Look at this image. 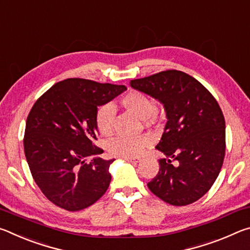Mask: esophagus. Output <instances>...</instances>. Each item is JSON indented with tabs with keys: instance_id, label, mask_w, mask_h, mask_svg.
<instances>
[{
	"instance_id": "obj_1",
	"label": "esophagus",
	"mask_w": 250,
	"mask_h": 250,
	"mask_svg": "<svg viewBox=\"0 0 250 250\" xmlns=\"http://www.w3.org/2000/svg\"><path fill=\"white\" fill-rule=\"evenodd\" d=\"M125 160L128 161V162H131V163L140 162V159H139V158H125Z\"/></svg>"
}]
</instances>
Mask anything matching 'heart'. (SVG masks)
<instances>
[{
	"mask_svg": "<svg viewBox=\"0 0 250 250\" xmlns=\"http://www.w3.org/2000/svg\"><path fill=\"white\" fill-rule=\"evenodd\" d=\"M120 104L125 110L143 119L146 125H154L160 120L155 101L141 91H130L122 96ZM115 117L116 109L112 104H105L97 109L95 115L96 126L104 137L112 134ZM150 142L151 139L146 134L118 137L108 143V152L110 155L117 158H135L142 153Z\"/></svg>",
	"mask_w": 250,
	"mask_h": 250,
	"instance_id": "heart-1",
	"label": "heart"
}]
</instances>
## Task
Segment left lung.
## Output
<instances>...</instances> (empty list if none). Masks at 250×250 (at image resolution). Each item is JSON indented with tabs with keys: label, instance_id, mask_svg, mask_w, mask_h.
<instances>
[{
	"label": "left lung",
	"instance_id": "obj_1",
	"mask_svg": "<svg viewBox=\"0 0 250 250\" xmlns=\"http://www.w3.org/2000/svg\"><path fill=\"white\" fill-rule=\"evenodd\" d=\"M130 84L159 99L167 117L156 146L167 158L159 160V173L147 188L167 204H192L209 191L223 167L226 133L221 107L198 80L181 70L160 71Z\"/></svg>",
	"mask_w": 250,
	"mask_h": 250
}]
</instances>
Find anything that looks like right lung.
Wrapping results in <instances>:
<instances>
[{
	"instance_id": "obj_1",
	"label": "right lung",
	"mask_w": 250,
	"mask_h": 250,
	"mask_svg": "<svg viewBox=\"0 0 250 250\" xmlns=\"http://www.w3.org/2000/svg\"><path fill=\"white\" fill-rule=\"evenodd\" d=\"M125 89L124 84L68 78L34 104L25 126L24 152L34 181L53 204L82 210L108 189L109 167L115 159H86L104 152L95 145L97 107Z\"/></svg>"
}]
</instances>
